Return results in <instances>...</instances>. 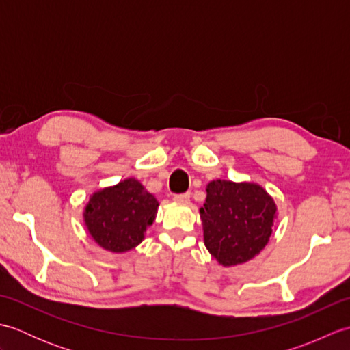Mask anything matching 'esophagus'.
Here are the masks:
<instances>
[{
    "instance_id": "1",
    "label": "esophagus",
    "mask_w": 350,
    "mask_h": 350,
    "mask_svg": "<svg viewBox=\"0 0 350 350\" xmlns=\"http://www.w3.org/2000/svg\"><path fill=\"white\" fill-rule=\"evenodd\" d=\"M189 197H191V194H189V192H187V194H177V196H174L173 200H174L176 203L187 204L189 202Z\"/></svg>"
}]
</instances>
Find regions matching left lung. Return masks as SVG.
I'll use <instances>...</instances> for the list:
<instances>
[{
    "label": "left lung",
    "mask_w": 350,
    "mask_h": 350,
    "mask_svg": "<svg viewBox=\"0 0 350 350\" xmlns=\"http://www.w3.org/2000/svg\"><path fill=\"white\" fill-rule=\"evenodd\" d=\"M200 207L207 251L224 267L260 254L269 242L278 209L272 196L254 182L217 179L207 183Z\"/></svg>",
    "instance_id": "1"
}]
</instances>
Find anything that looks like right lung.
Returning <instances> with one entry per match:
<instances>
[{
	"label": "right lung",
	"instance_id": "right-lung-1",
	"mask_svg": "<svg viewBox=\"0 0 350 350\" xmlns=\"http://www.w3.org/2000/svg\"><path fill=\"white\" fill-rule=\"evenodd\" d=\"M159 203L135 177L94 191L84 207V226L100 248L122 254L144 241Z\"/></svg>",
	"mask_w": 350,
	"mask_h": 350
}]
</instances>
